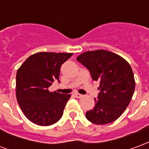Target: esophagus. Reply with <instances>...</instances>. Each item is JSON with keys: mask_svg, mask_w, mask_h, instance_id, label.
<instances>
[{"mask_svg": "<svg viewBox=\"0 0 149 149\" xmlns=\"http://www.w3.org/2000/svg\"><path fill=\"white\" fill-rule=\"evenodd\" d=\"M74 95H75V97H77V98H81V97H83V95H81V94L78 93H75Z\"/></svg>", "mask_w": 149, "mask_h": 149, "instance_id": "1", "label": "esophagus"}]
</instances>
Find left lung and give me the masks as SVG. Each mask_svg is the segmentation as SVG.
<instances>
[{"mask_svg": "<svg viewBox=\"0 0 149 149\" xmlns=\"http://www.w3.org/2000/svg\"><path fill=\"white\" fill-rule=\"evenodd\" d=\"M78 61L89 70L93 81H98L97 100L93 109L85 113L95 125L115 121L125 112L135 90V79L131 66L125 59L107 50L88 51L79 55Z\"/></svg>", "mask_w": 149, "mask_h": 149, "instance_id": "obj_1", "label": "left lung"}]
</instances>
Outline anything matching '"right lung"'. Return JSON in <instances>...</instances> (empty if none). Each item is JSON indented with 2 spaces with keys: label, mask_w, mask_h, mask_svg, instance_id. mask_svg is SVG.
Returning a JSON list of instances; mask_svg holds the SVG:
<instances>
[{
  "label": "right lung",
  "mask_w": 149,
  "mask_h": 149,
  "mask_svg": "<svg viewBox=\"0 0 149 149\" xmlns=\"http://www.w3.org/2000/svg\"><path fill=\"white\" fill-rule=\"evenodd\" d=\"M72 53H35L26 59L17 72L16 96L24 116L40 126L55 124L61 118L71 95L49 92L60 68Z\"/></svg>",
  "instance_id": "right-lung-1"
}]
</instances>
